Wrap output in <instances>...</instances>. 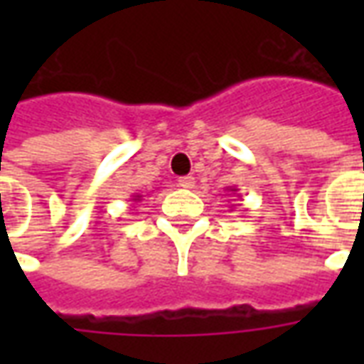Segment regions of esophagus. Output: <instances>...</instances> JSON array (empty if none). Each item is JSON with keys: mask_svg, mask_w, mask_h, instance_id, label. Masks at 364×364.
Here are the masks:
<instances>
[{"mask_svg": "<svg viewBox=\"0 0 364 364\" xmlns=\"http://www.w3.org/2000/svg\"><path fill=\"white\" fill-rule=\"evenodd\" d=\"M179 187H183V189H193L195 187V177H179V183H177Z\"/></svg>", "mask_w": 364, "mask_h": 364, "instance_id": "obj_1", "label": "esophagus"}]
</instances>
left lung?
I'll return each mask as SVG.
<instances>
[{
	"label": "left lung",
	"mask_w": 364,
	"mask_h": 364,
	"mask_svg": "<svg viewBox=\"0 0 364 364\" xmlns=\"http://www.w3.org/2000/svg\"><path fill=\"white\" fill-rule=\"evenodd\" d=\"M226 191H228V193H234V195H236V187H226ZM230 208H234V205L230 206Z\"/></svg>",
	"instance_id": "obj_1"
}]
</instances>
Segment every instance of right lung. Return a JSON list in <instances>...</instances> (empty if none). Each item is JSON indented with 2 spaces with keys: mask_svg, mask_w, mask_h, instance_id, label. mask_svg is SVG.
Returning a JSON list of instances; mask_svg holds the SVG:
<instances>
[{
  "mask_svg": "<svg viewBox=\"0 0 364 364\" xmlns=\"http://www.w3.org/2000/svg\"><path fill=\"white\" fill-rule=\"evenodd\" d=\"M132 200H134V203H140V200H142V195H140V193H134V195H132Z\"/></svg>",
  "mask_w": 364,
  "mask_h": 364,
  "instance_id": "right-lung-1",
  "label": "right lung"
}]
</instances>
